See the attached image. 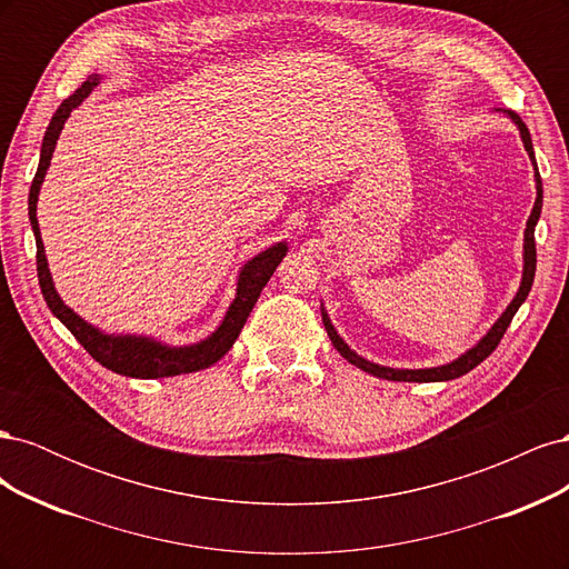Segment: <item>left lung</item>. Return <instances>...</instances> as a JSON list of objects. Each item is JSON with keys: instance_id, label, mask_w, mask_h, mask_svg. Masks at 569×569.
<instances>
[{"instance_id": "1", "label": "left lung", "mask_w": 569, "mask_h": 569, "mask_svg": "<svg viewBox=\"0 0 569 569\" xmlns=\"http://www.w3.org/2000/svg\"><path fill=\"white\" fill-rule=\"evenodd\" d=\"M515 126H518L520 130V137H522V144L529 153V161L533 166V182H537V201H533V209H531V216L527 220V230H525V251H522V282H520V289L518 295L512 297V301L508 303L506 311L501 313V318H498L491 327L489 332L481 337L472 349H468L465 353H460L456 360H451V363H443V366H437V368H418V370H408V368H387V366H380V363H372V360L358 356L347 341H343L339 337V332L335 330V325L330 320V316H327L325 306H320V313H322V325L327 330V337L332 339L335 349L349 360L351 366L360 368L363 372H370L375 377H380V380H391V382H449V380H456V377L470 372L472 368H477L481 360L489 358L493 353V349L498 347V341L503 339L508 325L512 320V316L518 313V308L525 303V299L529 297V289H531V282H533V272H537V242H533V228H537V222L541 218V206H543V187H541V176H539V168H537V159H533V147H531V137H529V130L527 126L520 120L518 113L512 111H503Z\"/></svg>"}]
</instances>
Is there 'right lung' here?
Wrapping results in <instances>:
<instances>
[{"mask_svg":"<svg viewBox=\"0 0 569 569\" xmlns=\"http://www.w3.org/2000/svg\"><path fill=\"white\" fill-rule=\"evenodd\" d=\"M99 80H101L99 76H90L71 97L61 101L57 113L51 116L44 140H42V149H40L38 173L30 184L28 218L38 244V280H40L42 297L49 306V311L54 313L68 330H71V335L82 343L84 351H88L97 363H101L116 375L137 377V380H157V377H176V375L211 368L232 349V343L237 341L239 332H242L253 303L258 301L263 287L268 284L270 274L287 256V249H289L287 242H274L272 247L256 253L242 268H239L234 299L228 306V311L222 316L220 325L206 339L184 343V347H173V343H166L147 335H109L104 330H99V327H94L92 322L80 318L71 306L63 303V299L59 297V291L54 287V280H51L42 234H40V222H38V197H40L47 168L51 163V157H54V147L68 116H71V111L78 109L82 101L90 97V92L97 88Z\"/></svg>","mask_w":569,"mask_h":569,"instance_id":"add662e5","label":"right lung"}]
</instances>
